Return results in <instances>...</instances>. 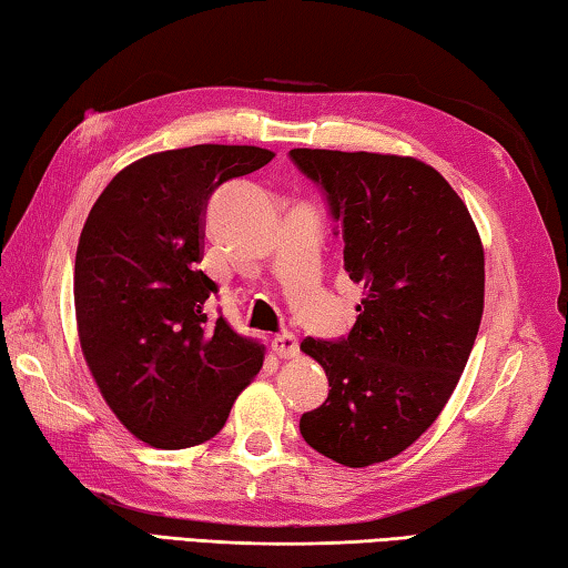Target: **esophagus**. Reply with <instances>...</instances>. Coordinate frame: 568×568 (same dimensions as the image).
<instances>
[{
	"label": "esophagus",
	"mask_w": 568,
	"mask_h": 568,
	"mask_svg": "<svg viewBox=\"0 0 568 568\" xmlns=\"http://www.w3.org/2000/svg\"><path fill=\"white\" fill-rule=\"evenodd\" d=\"M272 349H274V354L278 356V359H294V356L300 354V342H296L294 334L284 332V334L274 336Z\"/></svg>",
	"instance_id": "1"
}]
</instances>
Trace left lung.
<instances>
[{
    "instance_id": "left-lung-1",
    "label": "left lung",
    "mask_w": 568,
    "mask_h": 568,
    "mask_svg": "<svg viewBox=\"0 0 568 568\" xmlns=\"http://www.w3.org/2000/svg\"><path fill=\"white\" fill-rule=\"evenodd\" d=\"M322 189L364 286L352 332L306 336L329 396L300 422L304 442L352 469L392 459L429 429L459 384L484 314V248L462 196L414 156L292 149Z\"/></svg>"
}]
</instances>
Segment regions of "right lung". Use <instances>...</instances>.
Listing matches in <instances>:
<instances>
[{
    "label": "right lung",
    "instance_id": "add662e5",
    "mask_svg": "<svg viewBox=\"0 0 568 568\" xmlns=\"http://www.w3.org/2000/svg\"><path fill=\"white\" fill-rule=\"evenodd\" d=\"M274 159L196 144L122 169L89 212L74 262L79 344L109 409L136 439L186 449L222 432L264 346L206 316L219 292L202 262L214 189Z\"/></svg>",
    "mask_w": 568,
    "mask_h": 568
}]
</instances>
